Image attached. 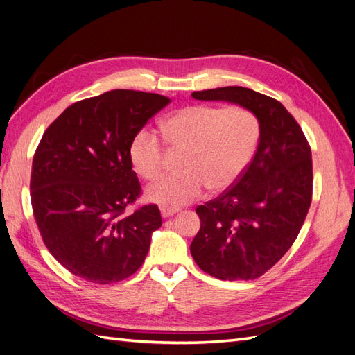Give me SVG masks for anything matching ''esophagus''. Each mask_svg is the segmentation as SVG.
<instances>
[{
	"mask_svg": "<svg viewBox=\"0 0 355 355\" xmlns=\"http://www.w3.org/2000/svg\"><path fill=\"white\" fill-rule=\"evenodd\" d=\"M177 212H178V208H175V207H162L160 208V214H162V217H165V218L177 214Z\"/></svg>",
	"mask_w": 355,
	"mask_h": 355,
	"instance_id": "obj_1",
	"label": "esophagus"
}]
</instances>
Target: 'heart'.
Returning <instances> with one entry per match:
<instances>
[{
	"instance_id": "1",
	"label": "heart",
	"mask_w": 355,
	"mask_h": 355,
	"mask_svg": "<svg viewBox=\"0 0 355 355\" xmlns=\"http://www.w3.org/2000/svg\"><path fill=\"white\" fill-rule=\"evenodd\" d=\"M162 137L172 150H183L181 169L151 184L146 198L165 207H180L202 195L232 186L254 155L260 123L254 113L239 105H189L162 121ZM137 174L156 180L165 162V147L150 129H139L129 144Z\"/></svg>"
}]
</instances>
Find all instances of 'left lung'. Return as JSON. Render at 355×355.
Instances as JSON below:
<instances>
[{
  "label": "left lung",
  "mask_w": 355,
  "mask_h": 355,
  "mask_svg": "<svg viewBox=\"0 0 355 355\" xmlns=\"http://www.w3.org/2000/svg\"><path fill=\"white\" fill-rule=\"evenodd\" d=\"M229 101L254 113L260 139L234 184L196 208L200 229L190 245L196 265L225 281L256 279L296 241L312 200V155L302 128L279 101L227 86L191 94Z\"/></svg>",
  "instance_id": "left-lung-1"
}]
</instances>
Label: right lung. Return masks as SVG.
I'll list each match as a JSON object with an SVG mask.
<instances>
[{
    "mask_svg": "<svg viewBox=\"0 0 355 355\" xmlns=\"http://www.w3.org/2000/svg\"><path fill=\"white\" fill-rule=\"evenodd\" d=\"M169 104L166 96L117 89L69 105L43 134L31 171V204L44 245L73 275L113 284L135 273L157 205L125 216L141 195L129 159L134 135Z\"/></svg>",
    "mask_w": 355,
    "mask_h": 355,
    "instance_id": "obj_1",
    "label": "right lung"
}]
</instances>
